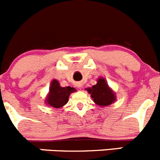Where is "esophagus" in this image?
Here are the masks:
<instances>
[{
	"label": "esophagus",
	"mask_w": 160,
	"mask_h": 160,
	"mask_svg": "<svg viewBox=\"0 0 160 160\" xmlns=\"http://www.w3.org/2000/svg\"><path fill=\"white\" fill-rule=\"evenodd\" d=\"M78 88H81V87H82V84L78 83Z\"/></svg>",
	"instance_id": "esophagus-1"
}]
</instances>
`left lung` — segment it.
Returning <instances> with one entry per match:
<instances>
[{
    "label": "left lung",
    "instance_id": "1",
    "mask_svg": "<svg viewBox=\"0 0 160 160\" xmlns=\"http://www.w3.org/2000/svg\"><path fill=\"white\" fill-rule=\"evenodd\" d=\"M88 92L91 94L95 103L100 107L111 105L116 100V96L113 90L108 86L106 80L102 78H98L96 85L92 88H86Z\"/></svg>",
    "mask_w": 160,
    "mask_h": 160
}]
</instances>
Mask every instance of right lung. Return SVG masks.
Instances as JSON below:
<instances>
[{
    "instance_id": "obj_1",
    "label": "right lung",
    "mask_w": 160,
    "mask_h": 160,
    "mask_svg": "<svg viewBox=\"0 0 160 160\" xmlns=\"http://www.w3.org/2000/svg\"><path fill=\"white\" fill-rule=\"evenodd\" d=\"M75 91L76 89L73 87H61L58 80L53 79L50 84L46 103L53 108H61L68 102L71 93Z\"/></svg>"
}]
</instances>
